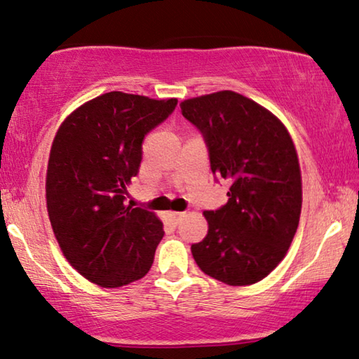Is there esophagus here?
Here are the masks:
<instances>
[{
  "label": "esophagus",
  "mask_w": 359,
  "mask_h": 359,
  "mask_svg": "<svg viewBox=\"0 0 359 359\" xmlns=\"http://www.w3.org/2000/svg\"><path fill=\"white\" fill-rule=\"evenodd\" d=\"M168 217H170V219H172L175 224H178V223H181V219L184 218V213H181V212H170Z\"/></svg>",
  "instance_id": "1"
}]
</instances>
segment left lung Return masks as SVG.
Segmentation results:
<instances>
[{"label": "left lung", "instance_id": "1", "mask_svg": "<svg viewBox=\"0 0 359 359\" xmlns=\"http://www.w3.org/2000/svg\"><path fill=\"white\" fill-rule=\"evenodd\" d=\"M181 112L202 131L213 175L229 181L228 202L203 212L197 266L228 285H250L283 262L302 213V172L294 141L273 112L236 91L184 99Z\"/></svg>", "mask_w": 359, "mask_h": 359}]
</instances>
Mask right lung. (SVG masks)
<instances>
[{
	"instance_id": "right-lung-1",
	"label": "right lung",
	"mask_w": 359,
	"mask_h": 359,
	"mask_svg": "<svg viewBox=\"0 0 359 359\" xmlns=\"http://www.w3.org/2000/svg\"><path fill=\"white\" fill-rule=\"evenodd\" d=\"M178 99L110 91L67 115L54 136L46 170V208L67 262L90 283L115 289L144 278L162 222L125 203L137 175L142 140Z\"/></svg>"
}]
</instances>
